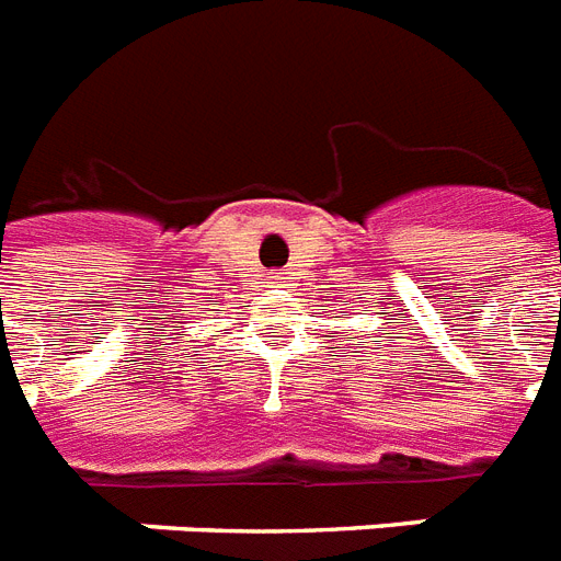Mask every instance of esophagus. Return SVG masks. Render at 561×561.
I'll return each instance as SVG.
<instances>
[{
    "label": "esophagus",
    "mask_w": 561,
    "mask_h": 561,
    "mask_svg": "<svg viewBox=\"0 0 561 561\" xmlns=\"http://www.w3.org/2000/svg\"><path fill=\"white\" fill-rule=\"evenodd\" d=\"M284 277H286L284 272H275V280H284Z\"/></svg>",
    "instance_id": "34e87169"
}]
</instances>
